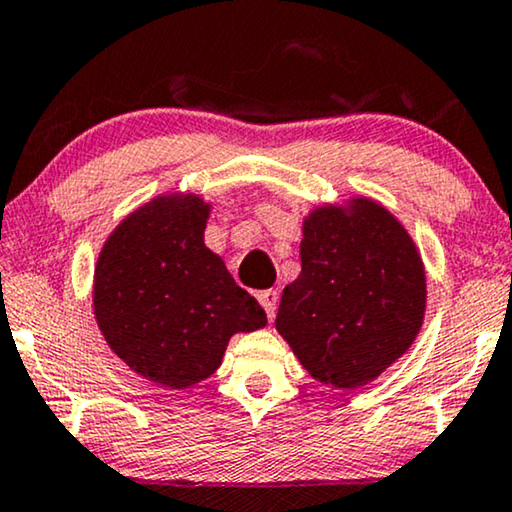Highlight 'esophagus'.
<instances>
[{
  "instance_id": "obj_1",
  "label": "esophagus",
  "mask_w": 512,
  "mask_h": 512,
  "mask_svg": "<svg viewBox=\"0 0 512 512\" xmlns=\"http://www.w3.org/2000/svg\"><path fill=\"white\" fill-rule=\"evenodd\" d=\"M258 301H261L263 310L268 313V320H272V317H275V313H277V301H280V294H277L275 289H265V291H261V294H258Z\"/></svg>"
}]
</instances>
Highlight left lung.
Segmentation results:
<instances>
[{"label":"left lung","instance_id":"obj_1","mask_svg":"<svg viewBox=\"0 0 512 512\" xmlns=\"http://www.w3.org/2000/svg\"><path fill=\"white\" fill-rule=\"evenodd\" d=\"M426 313V272L407 230L381 204L305 218L301 275L282 291L275 327L310 376L353 390L407 353Z\"/></svg>","mask_w":512,"mask_h":512}]
</instances>
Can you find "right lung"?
<instances>
[{"instance_id": "1", "label": "right lung", "mask_w": 512, "mask_h": 512, "mask_svg": "<svg viewBox=\"0 0 512 512\" xmlns=\"http://www.w3.org/2000/svg\"><path fill=\"white\" fill-rule=\"evenodd\" d=\"M209 204L157 197L119 223L98 256L94 313L105 341L136 374L183 390L221 367L237 331L265 310L204 247Z\"/></svg>"}]
</instances>
